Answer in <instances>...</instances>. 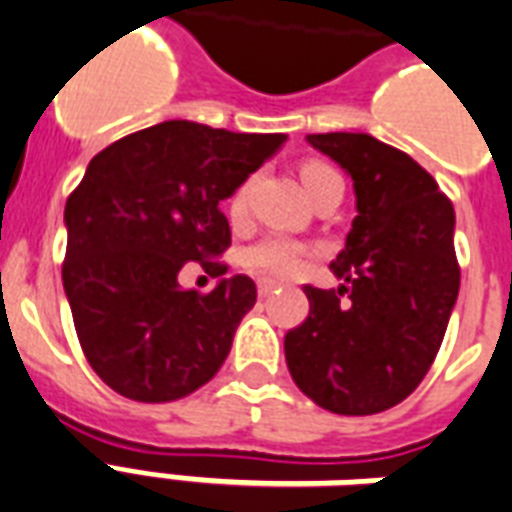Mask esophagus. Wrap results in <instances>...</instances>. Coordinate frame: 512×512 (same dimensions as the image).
Listing matches in <instances>:
<instances>
[{"mask_svg":"<svg viewBox=\"0 0 512 512\" xmlns=\"http://www.w3.org/2000/svg\"><path fill=\"white\" fill-rule=\"evenodd\" d=\"M276 287H279V282H274V279H257V293L263 295V298L274 293Z\"/></svg>","mask_w":512,"mask_h":512,"instance_id":"esophagus-1","label":"esophagus"}]
</instances>
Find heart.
Segmentation results:
<instances>
[{"label":"heart","mask_w":512,"mask_h":512,"mask_svg":"<svg viewBox=\"0 0 512 512\" xmlns=\"http://www.w3.org/2000/svg\"><path fill=\"white\" fill-rule=\"evenodd\" d=\"M333 176H339V173H336L331 165H325V162L309 160L301 165V181H304V187L309 189V195H314V192L323 187L325 181L333 179ZM246 200H249V181H244V184L230 195V203H227L230 217H244ZM301 257H304V246L298 244V241L285 236H271L263 238V241H257V244H252L246 249L244 266L266 276H290L295 268L301 266Z\"/></svg>","instance_id":"b5f03b06"}]
</instances>
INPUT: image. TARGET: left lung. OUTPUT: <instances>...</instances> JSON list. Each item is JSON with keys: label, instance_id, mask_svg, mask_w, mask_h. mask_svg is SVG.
<instances>
[{"label": "left lung", "instance_id": "8db88e82", "mask_svg": "<svg viewBox=\"0 0 512 512\" xmlns=\"http://www.w3.org/2000/svg\"><path fill=\"white\" fill-rule=\"evenodd\" d=\"M352 179L358 217L331 263L339 290L304 287L309 317L287 331L295 385L336 415H374L426 377L456 304V214L410 154L363 132L306 135Z\"/></svg>", "mask_w": 512, "mask_h": 512}]
</instances>
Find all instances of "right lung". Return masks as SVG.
I'll use <instances>...</instances> for the list:
<instances>
[{
    "mask_svg": "<svg viewBox=\"0 0 512 512\" xmlns=\"http://www.w3.org/2000/svg\"><path fill=\"white\" fill-rule=\"evenodd\" d=\"M287 140L162 121L102 149L64 206L62 282L78 342L108 388L132 401H176L225 363L257 301L249 276L211 293L184 290L181 268L222 276L230 246L219 203Z\"/></svg>",
    "mask_w": 512,
    "mask_h": 512,
    "instance_id": "1",
    "label": "right lung"
}]
</instances>
